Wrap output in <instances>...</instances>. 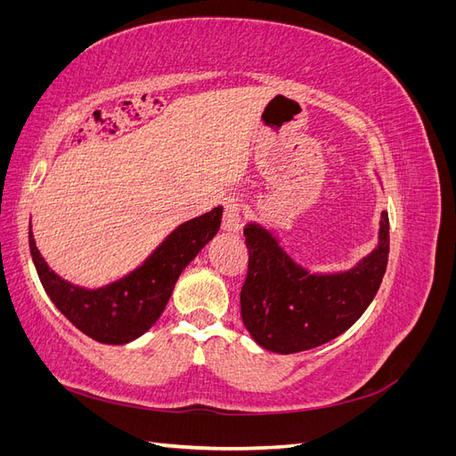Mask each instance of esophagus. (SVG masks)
<instances>
[{"label":"esophagus","mask_w":456,"mask_h":456,"mask_svg":"<svg viewBox=\"0 0 456 456\" xmlns=\"http://www.w3.org/2000/svg\"><path fill=\"white\" fill-rule=\"evenodd\" d=\"M241 205L233 200H228L224 205V215H223V230L238 233L241 230Z\"/></svg>","instance_id":"esophagus-1"}]
</instances>
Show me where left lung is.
<instances>
[{
  "instance_id": "obj_1",
  "label": "left lung",
  "mask_w": 456,
  "mask_h": 456,
  "mask_svg": "<svg viewBox=\"0 0 456 456\" xmlns=\"http://www.w3.org/2000/svg\"><path fill=\"white\" fill-rule=\"evenodd\" d=\"M243 233L249 266L240 297L241 320L258 346L270 352H305L342 335L375 298L388 266L386 211L377 249L340 273H310L260 224H247Z\"/></svg>"
}]
</instances>
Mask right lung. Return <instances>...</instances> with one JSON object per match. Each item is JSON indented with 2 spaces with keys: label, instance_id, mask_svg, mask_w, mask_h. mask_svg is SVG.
I'll list each match as a JSON object with an SVG mask.
<instances>
[{
  "label": "right lung",
  "instance_id": "add662e5",
  "mask_svg": "<svg viewBox=\"0 0 456 456\" xmlns=\"http://www.w3.org/2000/svg\"><path fill=\"white\" fill-rule=\"evenodd\" d=\"M223 207L173 230L144 265L126 278L101 289H84L64 281L39 255L32 224L30 253L45 293L81 333L102 344H127L154 325L171 298L178 275L209 243L220 228Z\"/></svg>",
  "mask_w": 456,
  "mask_h": 456
}]
</instances>
